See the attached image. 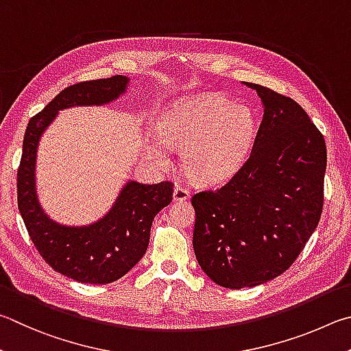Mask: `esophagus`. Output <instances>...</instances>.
Segmentation results:
<instances>
[{"mask_svg": "<svg viewBox=\"0 0 351 351\" xmlns=\"http://www.w3.org/2000/svg\"><path fill=\"white\" fill-rule=\"evenodd\" d=\"M172 199L174 202H183L189 199V191L186 188H183L182 185H176L174 186V194H172Z\"/></svg>", "mask_w": 351, "mask_h": 351, "instance_id": "1", "label": "esophagus"}]
</instances>
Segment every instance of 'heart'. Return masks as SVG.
<instances>
[{
	"label": "heart",
	"instance_id": "b5f03b06",
	"mask_svg": "<svg viewBox=\"0 0 351 351\" xmlns=\"http://www.w3.org/2000/svg\"><path fill=\"white\" fill-rule=\"evenodd\" d=\"M259 121L248 104L232 103L219 92L179 98L160 121V135L147 141V156L169 165V147L183 151L189 179L211 185L231 179L253 149Z\"/></svg>",
	"mask_w": 351,
	"mask_h": 351
}]
</instances>
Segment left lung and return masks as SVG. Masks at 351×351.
Segmentation results:
<instances>
[{
	"label": "left lung",
	"mask_w": 351,
	"mask_h": 351,
	"mask_svg": "<svg viewBox=\"0 0 351 351\" xmlns=\"http://www.w3.org/2000/svg\"><path fill=\"white\" fill-rule=\"evenodd\" d=\"M263 103L250 157L219 189L193 195V247L217 285L251 288L278 278L298 259L324 206L327 146L290 97L247 83Z\"/></svg>",
	"instance_id": "8db88e82"
}]
</instances>
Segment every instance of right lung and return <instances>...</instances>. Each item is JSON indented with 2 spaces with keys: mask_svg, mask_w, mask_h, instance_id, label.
<instances>
[{
  "mask_svg": "<svg viewBox=\"0 0 351 351\" xmlns=\"http://www.w3.org/2000/svg\"><path fill=\"white\" fill-rule=\"evenodd\" d=\"M129 78L114 75L72 84L29 120L16 174L18 210L35 248L55 271L83 284H110L145 256L156 214L172 200V183L129 180L106 216L84 226L57 223L43 210L35 185L36 149L58 110L101 106L125 94Z\"/></svg>",
  "mask_w": 351,
  "mask_h": 351,
  "instance_id": "obj_1",
  "label": "right lung"
}]
</instances>
